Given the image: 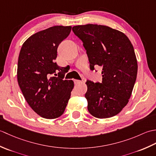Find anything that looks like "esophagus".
<instances>
[{
    "label": "esophagus",
    "instance_id": "34e87169",
    "mask_svg": "<svg viewBox=\"0 0 156 156\" xmlns=\"http://www.w3.org/2000/svg\"><path fill=\"white\" fill-rule=\"evenodd\" d=\"M74 82L75 84H78L79 83H80L81 81L80 80H74Z\"/></svg>",
    "mask_w": 156,
    "mask_h": 156
}]
</instances>
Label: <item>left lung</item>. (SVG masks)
I'll return each mask as SVG.
<instances>
[{
	"mask_svg": "<svg viewBox=\"0 0 156 156\" xmlns=\"http://www.w3.org/2000/svg\"><path fill=\"white\" fill-rule=\"evenodd\" d=\"M72 31L83 43L90 69L102 68V82H86L88 110L97 118L113 117L128 103L136 81L137 62L133 46L123 33L108 26L77 25Z\"/></svg>",
	"mask_w": 156,
	"mask_h": 156,
	"instance_id": "8db88e82",
	"label": "left lung"
}]
</instances>
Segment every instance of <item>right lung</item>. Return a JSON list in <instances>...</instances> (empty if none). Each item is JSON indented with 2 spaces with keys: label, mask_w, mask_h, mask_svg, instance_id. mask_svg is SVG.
Wrapping results in <instances>:
<instances>
[{
  "label": "right lung",
  "mask_w": 156,
  "mask_h": 156,
  "mask_svg": "<svg viewBox=\"0 0 156 156\" xmlns=\"http://www.w3.org/2000/svg\"><path fill=\"white\" fill-rule=\"evenodd\" d=\"M71 26H54L31 35L23 44L17 66V80L26 101L36 113L55 119L64 113L74 88L64 80L65 68L55 62L59 44Z\"/></svg>",
  "instance_id": "add662e5"
}]
</instances>
